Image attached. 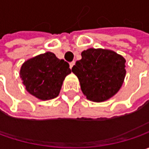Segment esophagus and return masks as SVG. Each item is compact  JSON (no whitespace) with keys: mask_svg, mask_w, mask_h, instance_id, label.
Here are the masks:
<instances>
[{"mask_svg":"<svg viewBox=\"0 0 149 149\" xmlns=\"http://www.w3.org/2000/svg\"><path fill=\"white\" fill-rule=\"evenodd\" d=\"M74 65V61H72L70 63V69H72V67Z\"/></svg>","mask_w":149,"mask_h":149,"instance_id":"1","label":"esophagus"}]
</instances>
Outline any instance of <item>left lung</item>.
Wrapping results in <instances>:
<instances>
[{
	"mask_svg": "<svg viewBox=\"0 0 149 149\" xmlns=\"http://www.w3.org/2000/svg\"><path fill=\"white\" fill-rule=\"evenodd\" d=\"M72 72L80 83L83 94L90 101L103 102L116 95L123 83L126 60L110 49H90L81 53Z\"/></svg>",
	"mask_w": 149,
	"mask_h": 149,
	"instance_id": "1",
	"label": "left lung"
}]
</instances>
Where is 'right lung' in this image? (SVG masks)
Wrapping results in <instances>:
<instances>
[{"label":"right lung","instance_id":"1","mask_svg":"<svg viewBox=\"0 0 149 149\" xmlns=\"http://www.w3.org/2000/svg\"><path fill=\"white\" fill-rule=\"evenodd\" d=\"M70 73L66 61L46 52L26 60L20 68V76L31 95L39 100H49L59 95L65 78Z\"/></svg>","mask_w":149,"mask_h":149}]
</instances>
